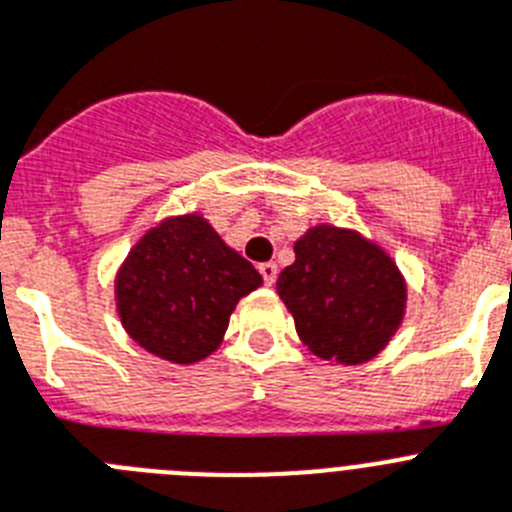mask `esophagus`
<instances>
[{
	"instance_id": "esophagus-1",
	"label": "esophagus",
	"mask_w": 512,
	"mask_h": 512,
	"mask_svg": "<svg viewBox=\"0 0 512 512\" xmlns=\"http://www.w3.org/2000/svg\"><path fill=\"white\" fill-rule=\"evenodd\" d=\"M260 276H263L265 286H273L278 278V265L276 263H263L260 265Z\"/></svg>"
}]
</instances>
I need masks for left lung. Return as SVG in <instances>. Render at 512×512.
Returning <instances> with one entry per match:
<instances>
[{
  "label": "left lung",
  "instance_id": "1",
  "mask_svg": "<svg viewBox=\"0 0 512 512\" xmlns=\"http://www.w3.org/2000/svg\"><path fill=\"white\" fill-rule=\"evenodd\" d=\"M278 296L309 351L333 364L375 359L406 315V278L393 257L354 229L317 223L294 242Z\"/></svg>",
  "mask_w": 512,
  "mask_h": 512
}]
</instances>
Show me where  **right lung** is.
Returning <instances> with one entry per match:
<instances>
[{
	"label": "right lung",
	"instance_id": "1",
	"mask_svg": "<svg viewBox=\"0 0 512 512\" xmlns=\"http://www.w3.org/2000/svg\"><path fill=\"white\" fill-rule=\"evenodd\" d=\"M263 276L223 242L203 213L169 216L119 265L114 299L127 336L171 364H195L221 346L239 299Z\"/></svg>",
	"mask_w": 512,
	"mask_h": 512
}]
</instances>
